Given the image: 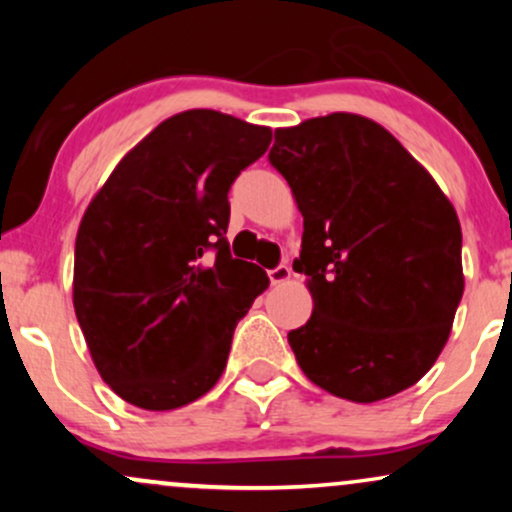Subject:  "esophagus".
<instances>
[{
  "label": "esophagus",
  "mask_w": 512,
  "mask_h": 512,
  "mask_svg": "<svg viewBox=\"0 0 512 512\" xmlns=\"http://www.w3.org/2000/svg\"><path fill=\"white\" fill-rule=\"evenodd\" d=\"M291 267H286V264H279V267H274L272 272H269V279H272V284L274 286H279V284H286V281L291 279Z\"/></svg>",
  "instance_id": "34e87169"
}]
</instances>
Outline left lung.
Instances as JSON below:
<instances>
[{
    "mask_svg": "<svg viewBox=\"0 0 512 512\" xmlns=\"http://www.w3.org/2000/svg\"><path fill=\"white\" fill-rule=\"evenodd\" d=\"M269 151L303 214L313 315L289 332L305 378L370 404L407 390L448 342L464 291L462 228L431 173L354 113L279 127Z\"/></svg>",
    "mask_w": 512,
    "mask_h": 512,
    "instance_id": "8db88e82",
    "label": "left lung"
}]
</instances>
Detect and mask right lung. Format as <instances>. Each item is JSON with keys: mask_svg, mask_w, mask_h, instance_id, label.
Instances as JSON below:
<instances>
[{"mask_svg": "<svg viewBox=\"0 0 512 512\" xmlns=\"http://www.w3.org/2000/svg\"><path fill=\"white\" fill-rule=\"evenodd\" d=\"M269 142V127L185 110L122 156L81 216L74 313L93 366L134 407L170 411L207 395L238 320L269 286L223 238L228 190Z\"/></svg>", "mask_w": 512, "mask_h": 512, "instance_id": "1", "label": "right lung"}]
</instances>
